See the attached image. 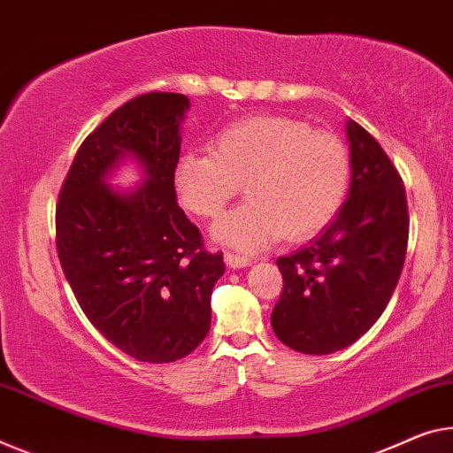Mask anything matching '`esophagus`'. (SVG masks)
Wrapping results in <instances>:
<instances>
[{"mask_svg":"<svg viewBox=\"0 0 453 453\" xmlns=\"http://www.w3.org/2000/svg\"><path fill=\"white\" fill-rule=\"evenodd\" d=\"M225 263H226V267H231V269H239V267H247L250 261L247 259V257H242V255H236V253H225Z\"/></svg>","mask_w":453,"mask_h":453,"instance_id":"esophagus-1","label":"esophagus"}]
</instances>
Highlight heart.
<instances>
[{
    "label": "heart",
    "mask_w": 453,
    "mask_h": 453,
    "mask_svg": "<svg viewBox=\"0 0 453 453\" xmlns=\"http://www.w3.org/2000/svg\"><path fill=\"white\" fill-rule=\"evenodd\" d=\"M245 184L247 203L212 226L214 241L257 253L283 234L303 241L324 231L350 186L344 142L281 115L239 119L212 142V154H184L173 188L186 211L217 219Z\"/></svg>",
    "instance_id": "heart-1"
}]
</instances>
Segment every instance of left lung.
<instances>
[{
  "label": "left lung",
  "mask_w": 453,
  "mask_h": 453,
  "mask_svg": "<svg viewBox=\"0 0 453 453\" xmlns=\"http://www.w3.org/2000/svg\"><path fill=\"white\" fill-rule=\"evenodd\" d=\"M350 192L310 245L277 259L283 275L271 326L285 346L332 354L363 336L385 311L409 241L405 186L365 127L346 123Z\"/></svg>",
  "instance_id": "8db88e82"
}]
</instances>
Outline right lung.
Listing matches in <instances>:
<instances>
[{"label":"right lung","mask_w":453,"mask_h":453,"mask_svg":"<svg viewBox=\"0 0 453 453\" xmlns=\"http://www.w3.org/2000/svg\"><path fill=\"white\" fill-rule=\"evenodd\" d=\"M190 107L178 93L137 95L81 143L57 204V250L88 322L142 363H173L211 330V296L225 273L198 226L176 203L173 168L180 121ZM125 155L146 182L115 193L106 173Z\"/></svg>","instance_id":"right-lung-1"}]
</instances>
